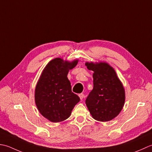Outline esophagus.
Returning a JSON list of instances; mask_svg holds the SVG:
<instances>
[{
    "label": "esophagus",
    "instance_id": "esophagus-1",
    "mask_svg": "<svg viewBox=\"0 0 152 152\" xmlns=\"http://www.w3.org/2000/svg\"><path fill=\"white\" fill-rule=\"evenodd\" d=\"M79 98H80V100H83V98H84V94H83V93H80V94H79Z\"/></svg>",
    "mask_w": 152,
    "mask_h": 152
}]
</instances>
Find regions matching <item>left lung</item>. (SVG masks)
I'll list each match as a JSON object with an SVG mask.
<instances>
[{
	"label": "left lung",
	"mask_w": 152,
	"mask_h": 152,
	"mask_svg": "<svg viewBox=\"0 0 152 152\" xmlns=\"http://www.w3.org/2000/svg\"><path fill=\"white\" fill-rule=\"evenodd\" d=\"M94 72L93 89L85 103L92 117L99 121H109L119 115L125 100V89L115 71L106 62H86Z\"/></svg>",
	"instance_id": "1"
}]
</instances>
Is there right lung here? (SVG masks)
Segmentation results:
<instances>
[{
  "instance_id": "obj_1",
  "label": "right lung",
  "mask_w": 152,
  "mask_h": 152,
  "mask_svg": "<svg viewBox=\"0 0 152 152\" xmlns=\"http://www.w3.org/2000/svg\"><path fill=\"white\" fill-rule=\"evenodd\" d=\"M78 60L72 62L57 58L51 60L43 69L35 92L36 106L39 112L51 122L67 119L79 97L72 91L67 74L76 66Z\"/></svg>"
}]
</instances>
